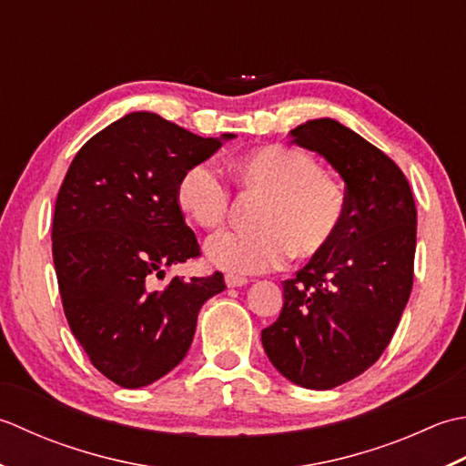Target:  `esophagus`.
Returning a JSON list of instances; mask_svg holds the SVG:
<instances>
[{
	"label": "esophagus",
	"mask_w": 466,
	"mask_h": 466,
	"mask_svg": "<svg viewBox=\"0 0 466 466\" xmlns=\"http://www.w3.org/2000/svg\"><path fill=\"white\" fill-rule=\"evenodd\" d=\"M247 283V278H241V275H225V286L227 288H241Z\"/></svg>",
	"instance_id": "esophagus-1"
}]
</instances>
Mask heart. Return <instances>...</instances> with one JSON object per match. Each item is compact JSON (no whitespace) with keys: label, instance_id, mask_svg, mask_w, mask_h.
I'll return each mask as SVG.
<instances>
[{"label":"heart","instance_id":"1","mask_svg":"<svg viewBox=\"0 0 466 466\" xmlns=\"http://www.w3.org/2000/svg\"><path fill=\"white\" fill-rule=\"evenodd\" d=\"M237 191L261 197L253 231H223L207 241V259L229 273H263L281 268L291 255L308 261L326 253L344 225L348 195L311 155L299 148L268 145L231 165ZM175 201L201 229L223 225L231 188L215 165L195 163L180 173Z\"/></svg>","mask_w":466,"mask_h":466}]
</instances>
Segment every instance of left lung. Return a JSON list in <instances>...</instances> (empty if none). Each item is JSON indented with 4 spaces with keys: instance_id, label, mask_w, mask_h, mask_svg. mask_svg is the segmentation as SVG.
Listing matches in <instances>:
<instances>
[{
    "instance_id": "obj_1",
    "label": "left lung",
    "mask_w": 466,
    "mask_h": 466,
    "mask_svg": "<svg viewBox=\"0 0 466 466\" xmlns=\"http://www.w3.org/2000/svg\"><path fill=\"white\" fill-rule=\"evenodd\" d=\"M291 138L341 175L348 211L329 249L283 281V309L261 341L291 382L329 390L390 344L412 291L416 205L400 167L339 122L309 120Z\"/></svg>"
}]
</instances>
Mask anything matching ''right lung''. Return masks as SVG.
Listing matches in <instances>:
<instances>
[{
  "label": "right lung",
  "mask_w": 466,
  "mask_h": 466,
  "mask_svg": "<svg viewBox=\"0 0 466 466\" xmlns=\"http://www.w3.org/2000/svg\"><path fill=\"white\" fill-rule=\"evenodd\" d=\"M219 147L132 112L94 135L64 177L52 225L64 313L92 366L122 388L168 374L191 348L198 309L225 289L219 271L155 288L167 265L201 255L175 185Z\"/></svg>",
  "instance_id": "add662e5"
}]
</instances>
